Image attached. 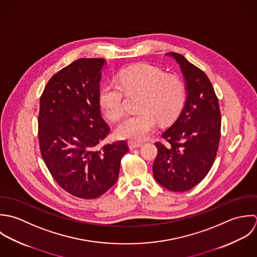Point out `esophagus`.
I'll return each mask as SVG.
<instances>
[{"instance_id":"34e87169","label":"esophagus","mask_w":257,"mask_h":257,"mask_svg":"<svg viewBox=\"0 0 257 257\" xmlns=\"http://www.w3.org/2000/svg\"><path fill=\"white\" fill-rule=\"evenodd\" d=\"M128 146H129V148H130V149H135V148H138V147L142 146V144H141V143H139V142L129 141V142H128Z\"/></svg>"}]
</instances>
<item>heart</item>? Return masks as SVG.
Segmentation results:
<instances>
[{
	"instance_id": "1",
	"label": "heart",
	"mask_w": 257,
	"mask_h": 257,
	"mask_svg": "<svg viewBox=\"0 0 257 257\" xmlns=\"http://www.w3.org/2000/svg\"><path fill=\"white\" fill-rule=\"evenodd\" d=\"M118 83L105 84L99 93V105L105 116L118 120L124 113V92L140 93L137 114L127 116L116 128L121 139L139 142L153 131L156 120L173 121L186 101V85L177 74H167L150 63H139L121 70Z\"/></svg>"
}]
</instances>
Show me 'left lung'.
<instances>
[{"label":"left lung","instance_id":"8db88e82","mask_svg":"<svg viewBox=\"0 0 257 257\" xmlns=\"http://www.w3.org/2000/svg\"><path fill=\"white\" fill-rule=\"evenodd\" d=\"M187 82V101L178 119L156 142L155 180L173 192H186L201 183L215 160L221 117L218 99L205 72L182 54L169 52Z\"/></svg>","mask_w":257,"mask_h":257}]
</instances>
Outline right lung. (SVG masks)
Wrapping results in <instances>:
<instances>
[{"label": "right lung", "mask_w": 257, "mask_h": 257, "mask_svg": "<svg viewBox=\"0 0 257 257\" xmlns=\"http://www.w3.org/2000/svg\"><path fill=\"white\" fill-rule=\"evenodd\" d=\"M103 58H79L49 80L40 99L41 154L54 181L70 195L92 200L117 181L125 140L99 143L110 127L101 115Z\"/></svg>", "instance_id": "right-lung-1"}]
</instances>
